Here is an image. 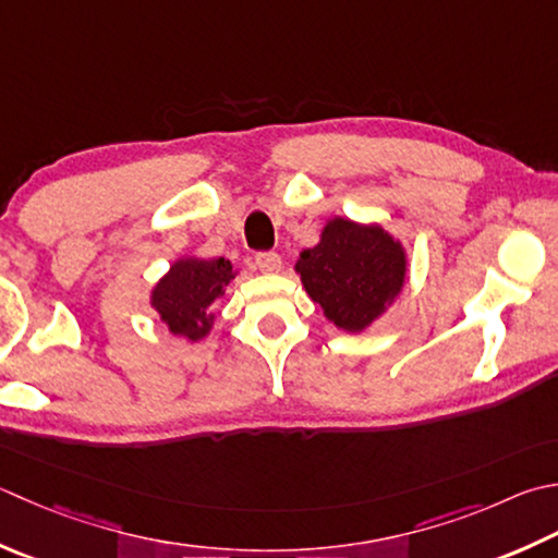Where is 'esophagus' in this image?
<instances>
[{"instance_id": "esophagus-1", "label": "esophagus", "mask_w": 558, "mask_h": 558, "mask_svg": "<svg viewBox=\"0 0 558 558\" xmlns=\"http://www.w3.org/2000/svg\"><path fill=\"white\" fill-rule=\"evenodd\" d=\"M256 266H258V270L260 272H280V268H282V260H280V256L278 254H272V251H266V254H258L256 256Z\"/></svg>"}]
</instances>
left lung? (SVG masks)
Masks as SVG:
<instances>
[{"instance_id":"obj_1","label":"left lung","mask_w":558,"mask_h":558,"mask_svg":"<svg viewBox=\"0 0 558 558\" xmlns=\"http://www.w3.org/2000/svg\"><path fill=\"white\" fill-rule=\"evenodd\" d=\"M294 272L336 329L363 333L399 300L409 256L379 222L336 215L326 220L316 246L300 251Z\"/></svg>"}]
</instances>
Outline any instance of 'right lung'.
<instances>
[{
	"label": "right lung",
	"instance_id": "right-lung-1",
	"mask_svg": "<svg viewBox=\"0 0 558 558\" xmlns=\"http://www.w3.org/2000/svg\"><path fill=\"white\" fill-rule=\"evenodd\" d=\"M229 258L181 256L155 282L149 307L171 336L198 343L215 329V304L225 298L227 286L236 278Z\"/></svg>",
	"mask_w": 558,
	"mask_h": 558
}]
</instances>
